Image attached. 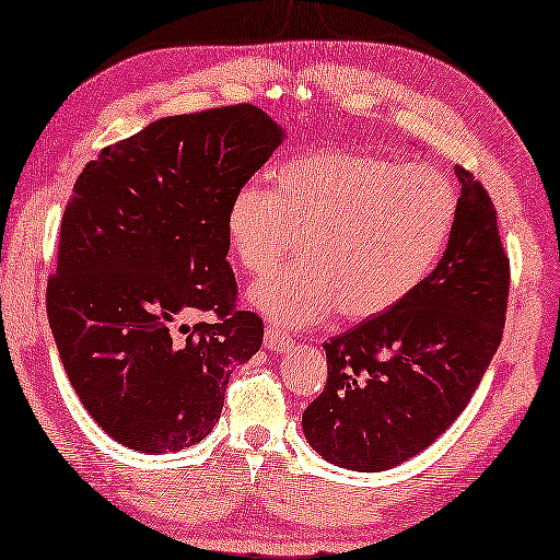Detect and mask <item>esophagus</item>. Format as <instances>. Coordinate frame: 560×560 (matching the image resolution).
<instances>
[{
    "label": "esophagus",
    "mask_w": 560,
    "mask_h": 560,
    "mask_svg": "<svg viewBox=\"0 0 560 560\" xmlns=\"http://www.w3.org/2000/svg\"><path fill=\"white\" fill-rule=\"evenodd\" d=\"M288 346H290V335L288 332L275 328V325H270V328L265 330V348L272 350V352H280V350H285Z\"/></svg>",
    "instance_id": "34e87169"
}]
</instances>
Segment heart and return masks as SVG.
<instances>
[{
    "label": "heart",
    "instance_id": "heart-1",
    "mask_svg": "<svg viewBox=\"0 0 560 560\" xmlns=\"http://www.w3.org/2000/svg\"><path fill=\"white\" fill-rule=\"evenodd\" d=\"M245 185L228 205V243L240 268L272 270L295 243L298 260L247 290L280 328H305L335 307L348 320L388 313L441 265L458 220V190L443 172L320 150Z\"/></svg>",
    "mask_w": 560,
    "mask_h": 560
}]
</instances>
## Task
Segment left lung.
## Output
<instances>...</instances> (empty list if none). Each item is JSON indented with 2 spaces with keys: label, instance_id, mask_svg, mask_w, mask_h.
<instances>
[{
  "label": "left lung",
  "instance_id": "1",
  "mask_svg": "<svg viewBox=\"0 0 560 560\" xmlns=\"http://www.w3.org/2000/svg\"><path fill=\"white\" fill-rule=\"evenodd\" d=\"M458 220L433 275L388 313L325 342L328 383L303 412L313 451L377 472L435 443L476 393L501 346L509 257L495 208L463 167Z\"/></svg>",
  "mask_w": 560,
  "mask_h": 560
}]
</instances>
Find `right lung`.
<instances>
[{
  "label": "right lung",
  "instance_id": "obj_1",
  "mask_svg": "<svg viewBox=\"0 0 560 560\" xmlns=\"http://www.w3.org/2000/svg\"><path fill=\"white\" fill-rule=\"evenodd\" d=\"M285 130L253 105L162 117L77 177L47 315L84 410L117 443L175 453L220 420L230 373L262 346L235 310L228 205ZM192 308L218 324L187 326Z\"/></svg>",
  "mask_w": 560,
  "mask_h": 560
}]
</instances>
